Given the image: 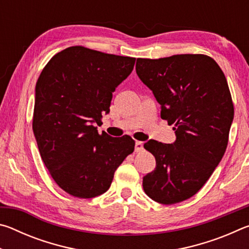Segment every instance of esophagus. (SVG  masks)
Listing matches in <instances>:
<instances>
[{
  "mask_svg": "<svg viewBox=\"0 0 249 249\" xmlns=\"http://www.w3.org/2000/svg\"><path fill=\"white\" fill-rule=\"evenodd\" d=\"M144 149V144H142V142H135V151H137V153H140Z\"/></svg>",
  "mask_w": 249,
  "mask_h": 249,
  "instance_id": "34e87169",
  "label": "esophagus"
}]
</instances>
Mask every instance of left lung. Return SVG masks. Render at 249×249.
I'll return each mask as SVG.
<instances>
[{"instance_id": "obj_1", "label": "left lung", "mask_w": 249, "mask_h": 249, "mask_svg": "<svg viewBox=\"0 0 249 249\" xmlns=\"http://www.w3.org/2000/svg\"><path fill=\"white\" fill-rule=\"evenodd\" d=\"M136 72L174 125V144L149 141L156 168L142 178L147 196L161 204L189 199L203 187L224 155L234 105L220 66L206 54L138 58Z\"/></svg>"}]
</instances>
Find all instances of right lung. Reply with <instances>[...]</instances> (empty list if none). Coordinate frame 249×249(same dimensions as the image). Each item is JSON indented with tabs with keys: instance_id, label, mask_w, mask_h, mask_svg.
Here are the masks:
<instances>
[{
	"instance_id": "right-lung-1",
	"label": "right lung",
	"mask_w": 249,
	"mask_h": 249,
	"mask_svg": "<svg viewBox=\"0 0 249 249\" xmlns=\"http://www.w3.org/2000/svg\"><path fill=\"white\" fill-rule=\"evenodd\" d=\"M135 60L72 46L54 54L37 80L34 135L50 176L70 196L103 195L134 151L132 137L99 134L96 125Z\"/></svg>"
}]
</instances>
